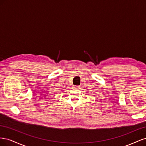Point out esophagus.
I'll return each instance as SVG.
<instances>
[{
  "label": "esophagus",
  "instance_id": "34e87169",
  "mask_svg": "<svg viewBox=\"0 0 146 146\" xmlns=\"http://www.w3.org/2000/svg\"><path fill=\"white\" fill-rule=\"evenodd\" d=\"M74 88H75V89H76V90H77V89H79V88H80V87H79L78 86H74Z\"/></svg>",
  "mask_w": 146,
  "mask_h": 146
}]
</instances>
